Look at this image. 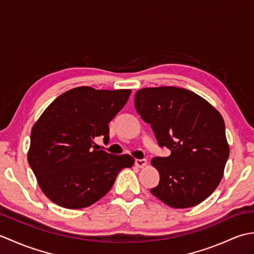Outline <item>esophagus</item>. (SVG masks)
I'll list each match as a JSON object with an SVG mask.
<instances>
[{
  "mask_svg": "<svg viewBox=\"0 0 254 254\" xmlns=\"http://www.w3.org/2000/svg\"><path fill=\"white\" fill-rule=\"evenodd\" d=\"M146 165H147L146 159H136L135 160V166L138 167V168H144Z\"/></svg>",
  "mask_w": 254,
  "mask_h": 254,
  "instance_id": "1",
  "label": "esophagus"
}]
</instances>
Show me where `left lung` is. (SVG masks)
<instances>
[{
	"instance_id": "left-lung-1",
	"label": "left lung",
	"mask_w": 254,
	"mask_h": 254,
	"mask_svg": "<svg viewBox=\"0 0 254 254\" xmlns=\"http://www.w3.org/2000/svg\"><path fill=\"white\" fill-rule=\"evenodd\" d=\"M134 106L159 146L171 152L150 161L160 176L150 192L174 208L202 203L218 187L229 157L222 115L201 96L172 86L137 90Z\"/></svg>"
}]
</instances>
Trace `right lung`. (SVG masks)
I'll use <instances>...</instances> for the list:
<instances>
[{"instance_id": "1", "label": "right lung", "mask_w": 254, "mask_h": 254, "mask_svg": "<svg viewBox=\"0 0 254 254\" xmlns=\"http://www.w3.org/2000/svg\"><path fill=\"white\" fill-rule=\"evenodd\" d=\"M131 89L76 87L59 96L31 128L27 154L45 195L68 209L88 207L110 191L119 172L131 168L130 155L97 150L109 139V122L126 106Z\"/></svg>"}]
</instances>
